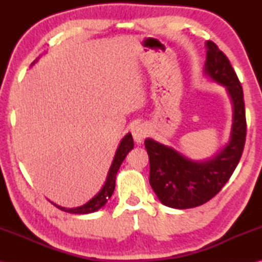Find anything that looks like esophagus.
<instances>
[{"label": "esophagus", "mask_w": 262, "mask_h": 262, "mask_svg": "<svg viewBox=\"0 0 262 262\" xmlns=\"http://www.w3.org/2000/svg\"><path fill=\"white\" fill-rule=\"evenodd\" d=\"M132 134H133V138H134L136 144H141V143H143L144 140H145V137L148 134V128L144 124L137 125L133 128Z\"/></svg>", "instance_id": "esophagus-1"}]
</instances>
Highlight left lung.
<instances>
[{
	"label": "left lung",
	"instance_id": "1",
	"mask_svg": "<svg viewBox=\"0 0 262 262\" xmlns=\"http://www.w3.org/2000/svg\"><path fill=\"white\" fill-rule=\"evenodd\" d=\"M205 46L207 53L204 74L223 85L232 102L230 141L211 158L196 161L173 147L146 138L149 185L160 202L171 208L197 207L219 193L234 172L246 143L247 121L241 83L225 54L210 40Z\"/></svg>",
	"mask_w": 262,
	"mask_h": 262
}]
</instances>
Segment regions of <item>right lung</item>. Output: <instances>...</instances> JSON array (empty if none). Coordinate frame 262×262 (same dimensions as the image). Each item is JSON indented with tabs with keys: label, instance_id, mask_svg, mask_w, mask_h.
<instances>
[{
	"label": "right lung",
	"instance_id": "1",
	"mask_svg": "<svg viewBox=\"0 0 262 262\" xmlns=\"http://www.w3.org/2000/svg\"><path fill=\"white\" fill-rule=\"evenodd\" d=\"M38 60V58L31 64V66L35 64ZM134 148V141H133V137L130 133L122 138L120 141V144L118 148H117L116 154L113 163H111V166L108 172L107 179H105L104 185L102 186L101 190H100L96 196H94L92 199L89 200V202L84 205L79 206V207H73V208H68V207H62L57 204H55L53 202H51L53 205L56 206L57 208H59L60 210L66 211V213H71V214H90V213H94V211L99 210L101 207L107 204L108 199L111 197V194L114 193L115 190V186H116V176L117 172H118L120 165L122 163V161L125 160V158L127 157V154L129 151Z\"/></svg>",
	"mask_w": 262,
	"mask_h": 262
}]
</instances>
